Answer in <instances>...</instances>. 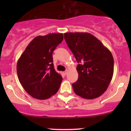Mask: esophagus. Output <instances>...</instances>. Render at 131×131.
Returning a JSON list of instances; mask_svg holds the SVG:
<instances>
[{
  "instance_id": "obj_1",
  "label": "esophagus",
  "mask_w": 131,
  "mask_h": 131,
  "mask_svg": "<svg viewBox=\"0 0 131 131\" xmlns=\"http://www.w3.org/2000/svg\"><path fill=\"white\" fill-rule=\"evenodd\" d=\"M67 73H68V72H67V71H65V72H63V74H64V75H67Z\"/></svg>"
}]
</instances>
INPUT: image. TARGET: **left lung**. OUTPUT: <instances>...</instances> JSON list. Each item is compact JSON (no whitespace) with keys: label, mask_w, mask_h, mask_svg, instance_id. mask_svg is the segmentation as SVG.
<instances>
[{"label":"left lung","mask_w":131,"mask_h":131,"mask_svg":"<svg viewBox=\"0 0 131 131\" xmlns=\"http://www.w3.org/2000/svg\"><path fill=\"white\" fill-rule=\"evenodd\" d=\"M77 63V81L72 84L78 96L87 100L100 97L112 79L114 61L112 53L93 35L86 32L64 34Z\"/></svg>","instance_id":"1"}]
</instances>
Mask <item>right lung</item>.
<instances>
[{
  "label": "right lung",
  "instance_id": "add662e5",
  "mask_svg": "<svg viewBox=\"0 0 131 131\" xmlns=\"http://www.w3.org/2000/svg\"><path fill=\"white\" fill-rule=\"evenodd\" d=\"M63 40V34L53 33L36 37L17 62L19 82L34 98L46 100L59 90L63 78L55 70L52 52Z\"/></svg>",
  "mask_w": 131,
  "mask_h": 131
}]
</instances>
